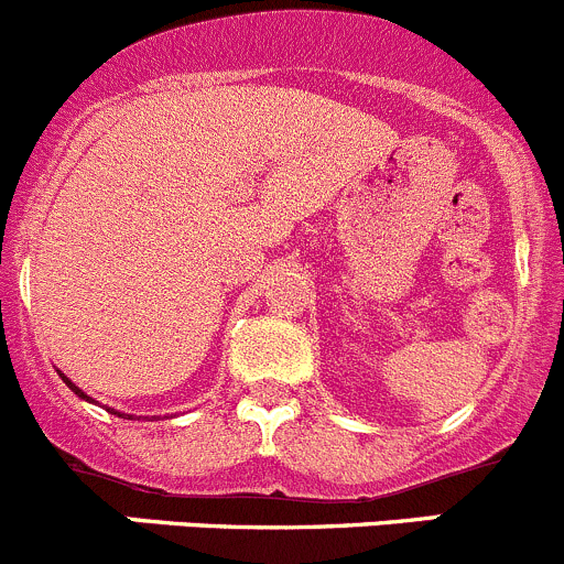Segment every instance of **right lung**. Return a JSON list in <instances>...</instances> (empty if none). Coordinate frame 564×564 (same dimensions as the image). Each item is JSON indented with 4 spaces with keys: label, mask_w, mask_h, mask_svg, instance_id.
Masks as SVG:
<instances>
[{
    "label": "right lung",
    "mask_w": 564,
    "mask_h": 564,
    "mask_svg": "<svg viewBox=\"0 0 564 564\" xmlns=\"http://www.w3.org/2000/svg\"><path fill=\"white\" fill-rule=\"evenodd\" d=\"M57 372H59V370H57ZM59 378H63V381H65V387H68L70 392H74V394H79V398H82V400H87V403H95V400L90 398V394H87L85 389H79V387H76V383L70 381L68 376H65V372H59ZM111 414L122 416V420H133V414H122V411H115V409H111ZM144 420H150V422H153V420H159V416H144Z\"/></svg>",
    "instance_id": "1"
}]
</instances>
